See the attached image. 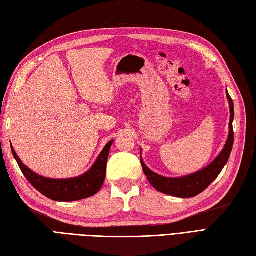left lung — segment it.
<instances>
[{
	"label": "left lung",
	"instance_id": "8db88e82",
	"mask_svg": "<svg viewBox=\"0 0 256 256\" xmlns=\"http://www.w3.org/2000/svg\"><path fill=\"white\" fill-rule=\"evenodd\" d=\"M227 99L230 102V134L228 139L226 141L223 150L220 155L214 160L209 166L206 168L199 170L195 174L190 176H185L181 178H166L155 174L150 170L141 158V164L143 168L144 174L146 176L148 182L153 185V188L162 194H167L170 196L180 197V198H192L202 192L208 186L216 180L220 171L223 170L224 166L228 162L230 156L232 145H234V129H232V120H234V102L230 98L228 92H226Z\"/></svg>",
	"mask_w": 256,
	"mask_h": 256
}]
</instances>
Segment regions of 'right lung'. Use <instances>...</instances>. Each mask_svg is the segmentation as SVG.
I'll use <instances>...</instances> for the list:
<instances>
[{
    "instance_id": "right-lung-1",
    "label": "right lung",
    "mask_w": 256,
    "mask_h": 256,
    "mask_svg": "<svg viewBox=\"0 0 256 256\" xmlns=\"http://www.w3.org/2000/svg\"><path fill=\"white\" fill-rule=\"evenodd\" d=\"M112 143L113 140L106 145L90 169L84 174L71 178H50L38 176L24 164L12 146V152L24 176L40 194L54 202H75L96 195L102 188L106 178L108 157Z\"/></svg>"
}]
</instances>
